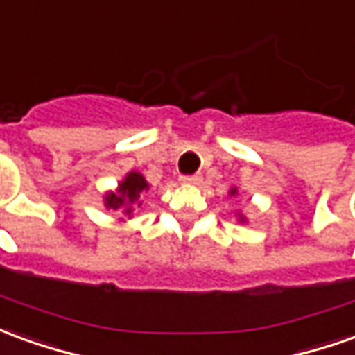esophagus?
Masks as SVG:
<instances>
[{"label": "esophagus", "mask_w": 355, "mask_h": 355, "mask_svg": "<svg viewBox=\"0 0 355 355\" xmlns=\"http://www.w3.org/2000/svg\"><path fill=\"white\" fill-rule=\"evenodd\" d=\"M184 184H200L202 182V177L200 175H188V177H182L180 178Z\"/></svg>", "instance_id": "34e87169"}]
</instances>
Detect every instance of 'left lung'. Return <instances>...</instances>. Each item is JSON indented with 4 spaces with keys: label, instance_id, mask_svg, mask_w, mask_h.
I'll return each mask as SVG.
<instances>
[{
    "label": "left lung",
    "instance_id": "obj_1",
    "mask_svg": "<svg viewBox=\"0 0 355 355\" xmlns=\"http://www.w3.org/2000/svg\"><path fill=\"white\" fill-rule=\"evenodd\" d=\"M236 192H238L236 188H230V194L234 196V194H236ZM240 220H242V223H244V217H242V215H240Z\"/></svg>",
    "mask_w": 355,
    "mask_h": 355
}]
</instances>
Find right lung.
I'll use <instances>...</instances> for the list:
<instances>
[{"instance_id": "1", "label": "right lung", "mask_w": 355, "mask_h": 355, "mask_svg": "<svg viewBox=\"0 0 355 355\" xmlns=\"http://www.w3.org/2000/svg\"><path fill=\"white\" fill-rule=\"evenodd\" d=\"M150 190V184L148 180L136 173V171H130L125 177V180H121V184L117 186L115 192H109L103 198L105 202V207L107 209H113V211H121L123 217H130L132 215V205H142L140 198H142L144 192Z\"/></svg>"}]
</instances>
